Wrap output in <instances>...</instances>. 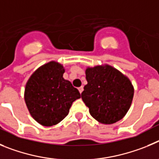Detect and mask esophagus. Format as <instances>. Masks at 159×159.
<instances>
[{"instance_id":"34e87169","label":"esophagus","mask_w":159,"mask_h":159,"mask_svg":"<svg viewBox=\"0 0 159 159\" xmlns=\"http://www.w3.org/2000/svg\"><path fill=\"white\" fill-rule=\"evenodd\" d=\"M78 90H79L80 93H82V91H83V86L79 87V88H78Z\"/></svg>"}]
</instances>
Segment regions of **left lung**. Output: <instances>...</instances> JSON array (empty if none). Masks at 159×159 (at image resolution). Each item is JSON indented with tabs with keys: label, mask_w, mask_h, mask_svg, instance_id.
Instances as JSON below:
<instances>
[{
	"label": "left lung",
	"mask_w": 159,
	"mask_h": 159,
	"mask_svg": "<svg viewBox=\"0 0 159 159\" xmlns=\"http://www.w3.org/2000/svg\"><path fill=\"white\" fill-rule=\"evenodd\" d=\"M81 99L90 115L104 124L120 120L131 107L134 87L127 76L109 65L87 67Z\"/></svg>",
	"instance_id": "1"
}]
</instances>
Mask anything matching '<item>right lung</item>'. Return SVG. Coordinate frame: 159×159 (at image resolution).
Here are the masks:
<instances>
[{"mask_svg":"<svg viewBox=\"0 0 159 159\" xmlns=\"http://www.w3.org/2000/svg\"><path fill=\"white\" fill-rule=\"evenodd\" d=\"M63 66L51 61L39 67L27 81L24 101L33 119L41 125L51 127L63 120L80 93L64 79Z\"/></svg>","mask_w":159,"mask_h":159,"instance_id":"add662e5","label":"right lung"}]
</instances>
